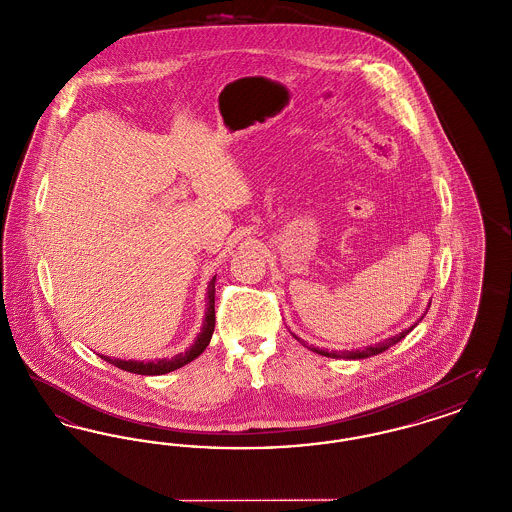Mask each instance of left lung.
<instances>
[{"label": "left lung", "instance_id": "left-lung-1", "mask_svg": "<svg viewBox=\"0 0 512 512\" xmlns=\"http://www.w3.org/2000/svg\"><path fill=\"white\" fill-rule=\"evenodd\" d=\"M416 326V324H414ZM414 326L411 328H407V330H403V332H399L397 336H391L388 340L380 341V343H374V345H368L365 347L363 351H326V349H318V347H309L311 351H315V353H320V355H324V357H332V359H366V357H372V355H380V353H384L386 349H390L391 345H395L397 341L403 340L411 330H413ZM295 340H299L297 336H295ZM303 343V341H301Z\"/></svg>", "mask_w": 512, "mask_h": 512}]
</instances>
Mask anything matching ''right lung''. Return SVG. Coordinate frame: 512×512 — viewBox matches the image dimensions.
Wrapping results in <instances>:
<instances>
[{"label":"right lung","mask_w":512,"mask_h":512,"mask_svg":"<svg viewBox=\"0 0 512 512\" xmlns=\"http://www.w3.org/2000/svg\"><path fill=\"white\" fill-rule=\"evenodd\" d=\"M215 280L217 276L211 278L209 286H207V313H205V320H203V326H201V332L197 334L194 343L190 345V349H186L184 353H178L171 359H159V361H122V359H111V357H105V355H99L103 361L111 363V365L126 370V372H134V374H142V376H159V374H167L172 372L180 366L188 365L192 363L195 357H199L205 347L209 345V341L213 338V332H215Z\"/></svg>","instance_id":"1"}]
</instances>
